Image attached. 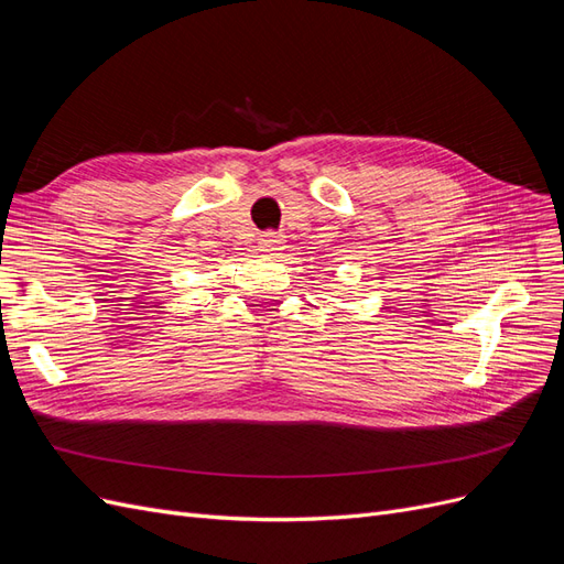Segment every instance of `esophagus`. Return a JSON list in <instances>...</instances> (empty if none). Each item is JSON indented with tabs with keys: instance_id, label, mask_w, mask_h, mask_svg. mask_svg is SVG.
<instances>
[{
	"instance_id": "obj_1",
	"label": "esophagus",
	"mask_w": 564,
	"mask_h": 564,
	"mask_svg": "<svg viewBox=\"0 0 564 564\" xmlns=\"http://www.w3.org/2000/svg\"><path fill=\"white\" fill-rule=\"evenodd\" d=\"M282 245H284V237L278 235V232H263L261 240H259V247L263 253L268 256H275L282 251Z\"/></svg>"
}]
</instances>
